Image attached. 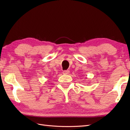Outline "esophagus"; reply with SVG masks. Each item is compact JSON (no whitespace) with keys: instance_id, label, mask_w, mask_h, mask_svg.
I'll use <instances>...</instances> for the list:
<instances>
[{"instance_id":"esophagus-1","label":"esophagus","mask_w":130,"mask_h":130,"mask_svg":"<svg viewBox=\"0 0 130 130\" xmlns=\"http://www.w3.org/2000/svg\"><path fill=\"white\" fill-rule=\"evenodd\" d=\"M70 73V72H69V70H64L63 72V73L64 74H66V75H67V74H69V73Z\"/></svg>"}]
</instances>
